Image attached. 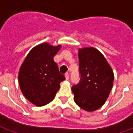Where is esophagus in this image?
<instances>
[{
    "mask_svg": "<svg viewBox=\"0 0 133 133\" xmlns=\"http://www.w3.org/2000/svg\"><path fill=\"white\" fill-rule=\"evenodd\" d=\"M65 80L68 81V80L69 79V74H68V73H66V74L65 75Z\"/></svg>",
    "mask_w": 133,
    "mask_h": 133,
    "instance_id": "34e87169",
    "label": "esophagus"
}]
</instances>
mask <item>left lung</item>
I'll return each instance as SVG.
<instances>
[{"label": "left lung", "instance_id": "8db88e82", "mask_svg": "<svg viewBox=\"0 0 133 133\" xmlns=\"http://www.w3.org/2000/svg\"><path fill=\"white\" fill-rule=\"evenodd\" d=\"M78 58L81 81L72 88L74 101L85 111H95L108 98L114 73L104 55L95 48H79Z\"/></svg>", "mask_w": 133, "mask_h": 133}]
</instances>
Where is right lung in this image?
<instances>
[{
	"mask_svg": "<svg viewBox=\"0 0 133 133\" xmlns=\"http://www.w3.org/2000/svg\"><path fill=\"white\" fill-rule=\"evenodd\" d=\"M61 48V45L53 46L46 42L39 44L29 52L20 68V88L25 98L35 105L50 103L60 83L65 79L53 60Z\"/></svg>",
	"mask_w": 133,
	"mask_h": 133,
	"instance_id": "right-lung-1",
	"label": "right lung"
}]
</instances>
